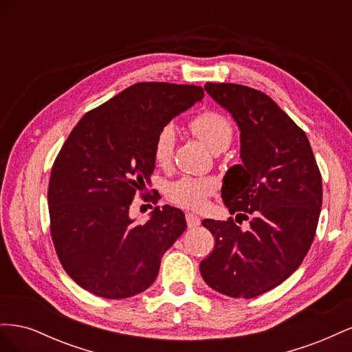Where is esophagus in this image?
Instances as JSON below:
<instances>
[{
    "label": "esophagus",
    "mask_w": 352,
    "mask_h": 352,
    "mask_svg": "<svg viewBox=\"0 0 352 352\" xmlns=\"http://www.w3.org/2000/svg\"><path fill=\"white\" fill-rule=\"evenodd\" d=\"M186 223H188L189 229H194L201 225V219L198 216L192 214V212H186Z\"/></svg>",
    "instance_id": "34e87169"
}]
</instances>
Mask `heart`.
<instances>
[{
    "label": "heart",
    "mask_w": 352,
    "mask_h": 352,
    "mask_svg": "<svg viewBox=\"0 0 352 352\" xmlns=\"http://www.w3.org/2000/svg\"><path fill=\"white\" fill-rule=\"evenodd\" d=\"M190 129L204 142L212 153L225 151L230 145L233 129L225 116L216 111H206L190 122ZM176 144V127L172 123L164 124L158 131L153 145L154 162L160 167H167L172 163ZM217 185L210 177H179L166 186V197L173 204L188 210H202L207 199L214 194Z\"/></svg>",
    "instance_id": "b5f03b06"
}]
</instances>
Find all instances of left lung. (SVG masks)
<instances>
[{"mask_svg": "<svg viewBox=\"0 0 352 352\" xmlns=\"http://www.w3.org/2000/svg\"><path fill=\"white\" fill-rule=\"evenodd\" d=\"M206 92L236 122L241 164L223 177L221 198L232 214L204 219L216 245L199 264L202 279L232 298H254L280 285L311 247L322 208V176L298 127L267 95L236 83H206Z\"/></svg>", "mask_w": 352, "mask_h": 352, "instance_id": "1", "label": "left lung"}]
</instances>
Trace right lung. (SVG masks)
Masks as SVG:
<instances>
[{"instance_id": "add662e5", "label": "right lung", "mask_w": 352, "mask_h": 352, "mask_svg": "<svg viewBox=\"0 0 352 352\" xmlns=\"http://www.w3.org/2000/svg\"><path fill=\"white\" fill-rule=\"evenodd\" d=\"M204 97L201 87L132 85L85 114L51 170V236L63 267L83 289L110 300L150 287L163 254L186 229L182 210L155 207L136 225L129 207L151 182L158 131Z\"/></svg>"}]
</instances>
